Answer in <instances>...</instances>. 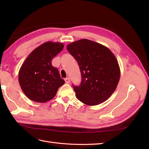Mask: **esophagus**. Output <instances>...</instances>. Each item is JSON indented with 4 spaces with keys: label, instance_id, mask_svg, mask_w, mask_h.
<instances>
[{
    "label": "esophagus",
    "instance_id": "1",
    "mask_svg": "<svg viewBox=\"0 0 149 149\" xmlns=\"http://www.w3.org/2000/svg\"><path fill=\"white\" fill-rule=\"evenodd\" d=\"M65 83L66 84H69L70 83V78L68 77H66L65 79Z\"/></svg>",
    "mask_w": 149,
    "mask_h": 149
}]
</instances>
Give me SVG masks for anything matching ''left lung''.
I'll return each mask as SVG.
<instances>
[{"instance_id":"left-lung-1","label":"left lung","mask_w":149,"mask_h":149,"mask_svg":"<svg viewBox=\"0 0 149 149\" xmlns=\"http://www.w3.org/2000/svg\"><path fill=\"white\" fill-rule=\"evenodd\" d=\"M69 53L76 59L81 73L80 86H74L77 99L88 106L108 99L116 90L120 70L113 53L101 44L82 39L68 44Z\"/></svg>"}]
</instances>
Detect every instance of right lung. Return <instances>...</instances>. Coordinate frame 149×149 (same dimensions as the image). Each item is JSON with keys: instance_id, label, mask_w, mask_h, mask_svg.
Instances as JSON below:
<instances>
[{"instance_id": "obj_1", "label": "right lung", "mask_w": 149, "mask_h": 149, "mask_svg": "<svg viewBox=\"0 0 149 149\" xmlns=\"http://www.w3.org/2000/svg\"><path fill=\"white\" fill-rule=\"evenodd\" d=\"M59 42H47L27 56L18 73V81L26 96L34 102L44 103L52 99L65 84L51 61L63 50Z\"/></svg>"}]
</instances>
